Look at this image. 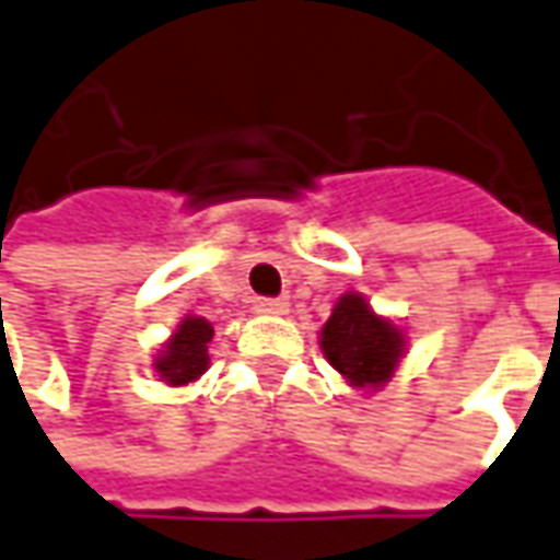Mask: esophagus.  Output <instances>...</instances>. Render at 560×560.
Here are the masks:
<instances>
[{"label":"esophagus","mask_w":560,"mask_h":560,"mask_svg":"<svg viewBox=\"0 0 560 560\" xmlns=\"http://www.w3.org/2000/svg\"><path fill=\"white\" fill-rule=\"evenodd\" d=\"M254 312H260V315H288V303H284V300L257 296V300H254Z\"/></svg>","instance_id":"obj_1"}]
</instances>
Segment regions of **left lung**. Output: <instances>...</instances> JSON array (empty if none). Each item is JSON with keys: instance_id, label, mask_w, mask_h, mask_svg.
<instances>
[{"instance_id": "1", "label": "left lung", "mask_w": 560, "mask_h": 560, "mask_svg": "<svg viewBox=\"0 0 560 560\" xmlns=\"http://www.w3.org/2000/svg\"><path fill=\"white\" fill-rule=\"evenodd\" d=\"M320 351L351 388L382 390L406 354V334L400 324L373 312L363 293L348 291L320 327Z\"/></svg>"}]
</instances>
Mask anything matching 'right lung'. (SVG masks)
<instances>
[{
  "label": "right lung",
  "instance_id": "obj_1",
  "mask_svg": "<svg viewBox=\"0 0 560 560\" xmlns=\"http://www.w3.org/2000/svg\"><path fill=\"white\" fill-rule=\"evenodd\" d=\"M214 327L199 315H187L178 320V327L163 342L154 354V373L160 382H166L172 388H185L190 382H197L199 375L209 370V342H212Z\"/></svg>",
  "mask_w": 560,
  "mask_h": 560
}]
</instances>
